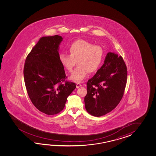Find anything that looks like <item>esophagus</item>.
<instances>
[{
	"mask_svg": "<svg viewBox=\"0 0 156 156\" xmlns=\"http://www.w3.org/2000/svg\"><path fill=\"white\" fill-rule=\"evenodd\" d=\"M76 85L77 88H79V87L81 86V84L80 83H76Z\"/></svg>",
	"mask_w": 156,
	"mask_h": 156,
	"instance_id": "1",
	"label": "esophagus"
}]
</instances>
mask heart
Segmentation results:
<instances>
[{
	"instance_id": "obj_1",
	"label": "heart",
	"mask_w": 156,
	"mask_h": 156,
	"mask_svg": "<svg viewBox=\"0 0 156 156\" xmlns=\"http://www.w3.org/2000/svg\"><path fill=\"white\" fill-rule=\"evenodd\" d=\"M68 50L70 55L61 53L59 60L69 71L73 70L77 61L78 66L72 72L70 77L75 82H81L89 72H96L103 63L104 57L103 48L89 41L81 39L76 40L70 44Z\"/></svg>"
}]
</instances>
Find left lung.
<instances>
[{
    "instance_id": "left-lung-1",
    "label": "left lung",
    "mask_w": 156,
    "mask_h": 156,
    "mask_svg": "<svg viewBox=\"0 0 156 156\" xmlns=\"http://www.w3.org/2000/svg\"><path fill=\"white\" fill-rule=\"evenodd\" d=\"M127 69L122 56L108 52L104 62L87 83L85 108L93 116H101L115 108L126 86Z\"/></svg>"
}]
</instances>
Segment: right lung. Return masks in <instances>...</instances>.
<instances>
[{
	"label": "right lung",
	"instance_id": "obj_1",
	"mask_svg": "<svg viewBox=\"0 0 156 156\" xmlns=\"http://www.w3.org/2000/svg\"><path fill=\"white\" fill-rule=\"evenodd\" d=\"M61 36L42 37L27 57L24 67V83L32 103L47 115L63 109L67 97L76 88L73 83L62 82L66 78L59 60Z\"/></svg>",
	"mask_w": 156,
	"mask_h": 156
}]
</instances>
